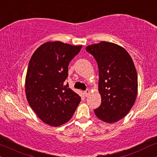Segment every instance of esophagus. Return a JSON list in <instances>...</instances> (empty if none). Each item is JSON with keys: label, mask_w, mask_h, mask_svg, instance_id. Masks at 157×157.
<instances>
[{"label": "esophagus", "mask_w": 157, "mask_h": 157, "mask_svg": "<svg viewBox=\"0 0 157 157\" xmlns=\"http://www.w3.org/2000/svg\"><path fill=\"white\" fill-rule=\"evenodd\" d=\"M90 93V90H86L84 92V95L86 96V97L89 95Z\"/></svg>", "instance_id": "esophagus-1"}]
</instances>
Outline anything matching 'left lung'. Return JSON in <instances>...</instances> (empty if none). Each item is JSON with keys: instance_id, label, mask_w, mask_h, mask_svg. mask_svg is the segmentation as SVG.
Listing matches in <instances>:
<instances>
[{"instance_id": "left-lung-1", "label": "left lung", "mask_w": 157, "mask_h": 157, "mask_svg": "<svg viewBox=\"0 0 157 157\" xmlns=\"http://www.w3.org/2000/svg\"><path fill=\"white\" fill-rule=\"evenodd\" d=\"M99 70L98 91L101 105L95 116L104 122H117L124 118L134 104L138 93V77L128 52L116 44L100 41L87 46Z\"/></svg>"}]
</instances>
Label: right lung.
<instances>
[{
	"label": "right lung",
	"instance_id": "1",
	"mask_svg": "<svg viewBox=\"0 0 157 157\" xmlns=\"http://www.w3.org/2000/svg\"><path fill=\"white\" fill-rule=\"evenodd\" d=\"M62 41H47L33 52L25 80L27 101L44 123L57 127L68 122L81 98L64 84L68 65L82 49Z\"/></svg>",
	"mask_w": 157,
	"mask_h": 157
}]
</instances>
